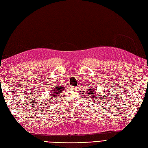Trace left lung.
Wrapping results in <instances>:
<instances>
[{
	"mask_svg": "<svg viewBox=\"0 0 148 148\" xmlns=\"http://www.w3.org/2000/svg\"><path fill=\"white\" fill-rule=\"evenodd\" d=\"M94 89V88L92 87V88H91V89H89V91L88 92V93L89 94V97L92 98V99H94V98H96V95H97V93L95 92L96 90L94 91V90H95Z\"/></svg>",
	"mask_w": 148,
	"mask_h": 148,
	"instance_id": "8db88e82",
	"label": "left lung"
}]
</instances>
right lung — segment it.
I'll return each instance as SVG.
<instances>
[{"mask_svg":"<svg viewBox=\"0 0 148 148\" xmlns=\"http://www.w3.org/2000/svg\"><path fill=\"white\" fill-rule=\"evenodd\" d=\"M64 87L63 86H56L53 88L51 89V95L53 96V99L57 98L58 95H59V94L62 93V90H64Z\"/></svg>","mask_w":148,"mask_h":148,"instance_id":"add662e5","label":"right lung"}]
</instances>
